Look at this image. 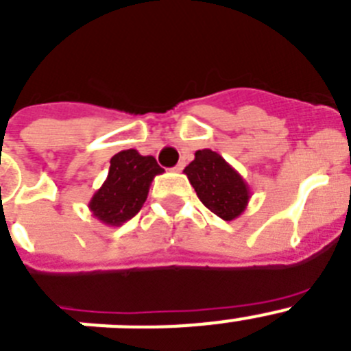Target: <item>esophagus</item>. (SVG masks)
I'll use <instances>...</instances> for the list:
<instances>
[{
	"mask_svg": "<svg viewBox=\"0 0 351 351\" xmlns=\"http://www.w3.org/2000/svg\"><path fill=\"white\" fill-rule=\"evenodd\" d=\"M182 169H184V163H182V161H181V163H178V165H176V167H173V170H176V172H181Z\"/></svg>",
	"mask_w": 351,
	"mask_h": 351,
	"instance_id": "1",
	"label": "esophagus"
}]
</instances>
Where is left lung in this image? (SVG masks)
<instances>
[{"instance_id":"left-lung-1","label":"left lung","mask_w":351,"mask_h":351,"mask_svg":"<svg viewBox=\"0 0 351 351\" xmlns=\"http://www.w3.org/2000/svg\"><path fill=\"white\" fill-rule=\"evenodd\" d=\"M184 173L200 202L221 219L232 221L246 210L251 198L250 186L221 154L210 149L197 151Z\"/></svg>"}]
</instances>
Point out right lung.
Returning a JSON list of instances; mask_svg holds the SVG:
<instances>
[{"mask_svg": "<svg viewBox=\"0 0 351 351\" xmlns=\"http://www.w3.org/2000/svg\"><path fill=\"white\" fill-rule=\"evenodd\" d=\"M163 172L153 156H142L135 149L114 154L107 179L89 200V210L104 225L121 226L142 209L149 186Z\"/></svg>", "mask_w": 351, "mask_h": 351, "instance_id": "add662e5", "label": "right lung"}]
</instances>
